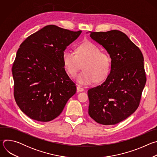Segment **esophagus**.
Instances as JSON below:
<instances>
[{"label": "esophagus", "instance_id": "34e87169", "mask_svg": "<svg viewBox=\"0 0 157 157\" xmlns=\"http://www.w3.org/2000/svg\"><path fill=\"white\" fill-rule=\"evenodd\" d=\"M77 91H78V92H82V91H84V89L82 87H81V86H77Z\"/></svg>", "mask_w": 157, "mask_h": 157}]
</instances>
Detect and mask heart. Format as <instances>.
<instances>
[{"label":"heart","instance_id":"heart-1","mask_svg":"<svg viewBox=\"0 0 157 157\" xmlns=\"http://www.w3.org/2000/svg\"><path fill=\"white\" fill-rule=\"evenodd\" d=\"M62 60L64 68L69 75L73 77L82 66L81 73L76 77V81L82 85H89L95 82L98 79L101 81L108 75L111 66L110 56L101 53V49L91 42L84 43L79 45L76 53L66 50L63 53Z\"/></svg>","mask_w":157,"mask_h":157}]
</instances>
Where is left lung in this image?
<instances>
[{
    "mask_svg": "<svg viewBox=\"0 0 157 157\" xmlns=\"http://www.w3.org/2000/svg\"><path fill=\"white\" fill-rule=\"evenodd\" d=\"M111 58L110 71L101 85L89 89L88 114L96 122L115 125L138 108L146 83L144 56L140 50L119 30L90 32Z\"/></svg>",
    "mask_w": 157,
    "mask_h": 157,
    "instance_id": "left-lung-1",
    "label": "left lung"
}]
</instances>
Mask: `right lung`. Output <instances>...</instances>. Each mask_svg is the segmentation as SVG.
Listing matches in <instances>:
<instances>
[{"label":"right lung","mask_w":157,"mask_h":157,"mask_svg":"<svg viewBox=\"0 0 157 157\" xmlns=\"http://www.w3.org/2000/svg\"><path fill=\"white\" fill-rule=\"evenodd\" d=\"M81 32L50 25L20 45L12 66L14 98L30 119L53 120L76 93V87L64 70L62 56Z\"/></svg>","instance_id":"1"}]
</instances>
